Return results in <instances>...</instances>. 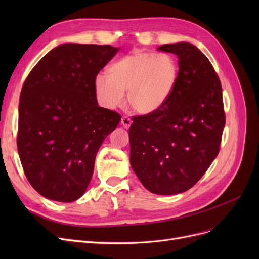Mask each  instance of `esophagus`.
Masks as SVG:
<instances>
[{
  "mask_svg": "<svg viewBox=\"0 0 259 259\" xmlns=\"http://www.w3.org/2000/svg\"><path fill=\"white\" fill-rule=\"evenodd\" d=\"M121 123H122V125H123V127H124V128H130L131 124H132V120H131V117H128V116H126V115L122 116V119H121Z\"/></svg>",
  "mask_w": 259,
  "mask_h": 259,
  "instance_id": "1",
  "label": "esophagus"
}]
</instances>
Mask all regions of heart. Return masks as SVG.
Here are the masks:
<instances>
[{
    "instance_id": "heart-1",
    "label": "heart",
    "mask_w": 259,
    "mask_h": 259,
    "mask_svg": "<svg viewBox=\"0 0 259 259\" xmlns=\"http://www.w3.org/2000/svg\"><path fill=\"white\" fill-rule=\"evenodd\" d=\"M108 72L98 73L94 83L100 103L115 108L127 91V105L137 113L148 114L159 110L171 96L179 66L173 55L136 50L114 61Z\"/></svg>"
}]
</instances>
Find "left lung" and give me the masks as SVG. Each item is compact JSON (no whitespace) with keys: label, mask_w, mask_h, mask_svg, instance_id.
<instances>
[{"label":"left lung","mask_w":259,"mask_h":259,"mask_svg":"<svg viewBox=\"0 0 259 259\" xmlns=\"http://www.w3.org/2000/svg\"><path fill=\"white\" fill-rule=\"evenodd\" d=\"M158 50L178 56V81L159 110L132 117L131 165L150 192L176 194L192 188L215 160L226 114L221 80L204 54L186 42Z\"/></svg>","instance_id":"8db88e82"}]
</instances>
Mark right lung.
Wrapping results in <instances>:
<instances>
[{"instance_id": "add662e5", "label": "right lung", "mask_w": 259, "mask_h": 259, "mask_svg": "<svg viewBox=\"0 0 259 259\" xmlns=\"http://www.w3.org/2000/svg\"><path fill=\"white\" fill-rule=\"evenodd\" d=\"M119 49L62 44L37 62L22 85L17 148L30 185L43 197H82L96 154L121 115L99 107L95 77Z\"/></svg>"}]
</instances>
